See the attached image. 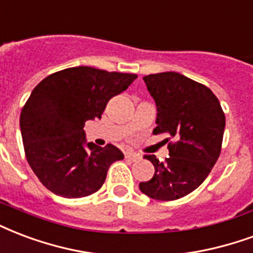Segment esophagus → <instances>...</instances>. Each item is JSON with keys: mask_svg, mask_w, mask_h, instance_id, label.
<instances>
[{"mask_svg": "<svg viewBox=\"0 0 253 253\" xmlns=\"http://www.w3.org/2000/svg\"><path fill=\"white\" fill-rule=\"evenodd\" d=\"M125 159H128L130 161H138L141 159V156L138 155V153H134V152H126L125 153Z\"/></svg>", "mask_w": 253, "mask_h": 253, "instance_id": "34e87169", "label": "esophagus"}]
</instances>
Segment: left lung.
Returning <instances> with one entry per match:
<instances>
[{"mask_svg":"<svg viewBox=\"0 0 253 253\" xmlns=\"http://www.w3.org/2000/svg\"><path fill=\"white\" fill-rule=\"evenodd\" d=\"M142 80L157 109L153 133L169 134L174 142H169V157L164 163L155 155L145 156L155 174L138 187L151 199L176 200L195 191L216 164L225 116L210 88L180 73L163 72Z\"/></svg>","mask_w":253,"mask_h":253,"instance_id":"1","label":"left lung"}]
</instances>
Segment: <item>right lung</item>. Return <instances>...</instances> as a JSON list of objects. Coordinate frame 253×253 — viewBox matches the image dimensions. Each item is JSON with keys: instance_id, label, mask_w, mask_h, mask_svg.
Masks as SVG:
<instances>
[{"instance_id": "right-lung-1", "label": "right lung", "mask_w": 253, "mask_h": 253, "mask_svg": "<svg viewBox=\"0 0 253 253\" xmlns=\"http://www.w3.org/2000/svg\"><path fill=\"white\" fill-rule=\"evenodd\" d=\"M136 79L75 66L47 76L33 89L21 112V134L26 160L49 191L79 199L102 187L109 167L124 155L112 144L86 142L84 125L101 119L108 101Z\"/></svg>"}]
</instances>
